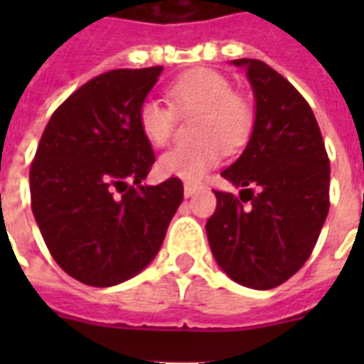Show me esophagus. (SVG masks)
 I'll return each mask as SVG.
<instances>
[{
	"instance_id": "esophagus-1",
	"label": "esophagus",
	"mask_w": 364,
	"mask_h": 364,
	"mask_svg": "<svg viewBox=\"0 0 364 364\" xmlns=\"http://www.w3.org/2000/svg\"><path fill=\"white\" fill-rule=\"evenodd\" d=\"M183 191H185V196H194V194L198 193L200 187L198 185H194V183H185V187H183Z\"/></svg>"
}]
</instances>
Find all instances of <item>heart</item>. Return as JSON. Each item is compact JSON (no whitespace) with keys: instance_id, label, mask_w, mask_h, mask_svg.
I'll return each instance as SVG.
<instances>
[{"instance_id":"obj_1","label":"heart","mask_w":364,"mask_h":364,"mask_svg":"<svg viewBox=\"0 0 364 364\" xmlns=\"http://www.w3.org/2000/svg\"><path fill=\"white\" fill-rule=\"evenodd\" d=\"M168 104L143 100L137 109V126L153 147H164L176 130L177 115H198L191 145H177L159 159L156 170L162 177L200 181L225 154L238 153L249 143L255 130V107L243 94L234 92L227 75L198 68L187 71L166 87Z\"/></svg>"}]
</instances>
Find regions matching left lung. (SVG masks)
<instances>
[{
    "label": "left lung",
    "mask_w": 364,
    "mask_h": 364,
    "mask_svg": "<svg viewBox=\"0 0 364 364\" xmlns=\"http://www.w3.org/2000/svg\"><path fill=\"white\" fill-rule=\"evenodd\" d=\"M257 100L253 136L221 176L240 196L213 191L211 253L240 285L274 289L304 266L327 219L331 164L304 96L260 60L240 58Z\"/></svg>",
    "instance_id": "8db88e82"
}]
</instances>
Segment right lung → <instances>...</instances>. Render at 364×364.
Segmentation results:
<instances>
[{
  "label": "right lung",
  "mask_w": 364,
  "mask_h": 364,
  "mask_svg": "<svg viewBox=\"0 0 364 364\" xmlns=\"http://www.w3.org/2000/svg\"><path fill=\"white\" fill-rule=\"evenodd\" d=\"M160 65L111 70L77 88L43 130L30 166L31 211L53 259L92 287L141 272L159 253L183 183L141 185L154 164L137 109Z\"/></svg>",
  "instance_id": "obj_1"
}]
</instances>
